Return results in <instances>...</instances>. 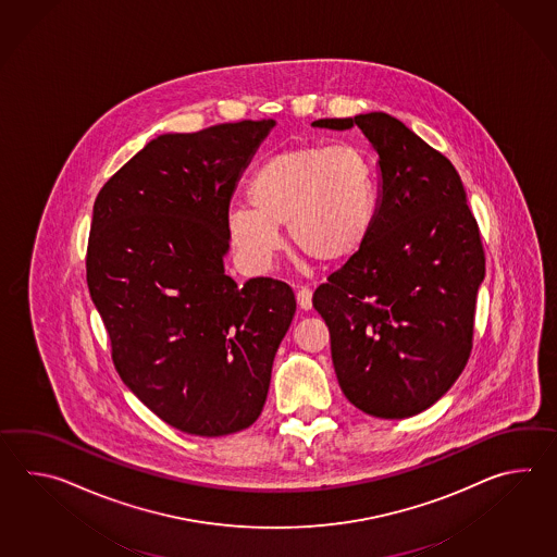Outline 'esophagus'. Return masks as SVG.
I'll return each mask as SVG.
<instances>
[{
    "label": "esophagus",
    "mask_w": 557,
    "mask_h": 557,
    "mask_svg": "<svg viewBox=\"0 0 557 557\" xmlns=\"http://www.w3.org/2000/svg\"><path fill=\"white\" fill-rule=\"evenodd\" d=\"M311 296H313V292L309 289V287H306V285H301L299 289H297V306H299V309H311Z\"/></svg>",
    "instance_id": "esophagus-1"
}]
</instances>
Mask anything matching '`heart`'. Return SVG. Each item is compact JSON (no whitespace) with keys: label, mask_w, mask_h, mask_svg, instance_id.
Returning a JSON list of instances; mask_svg holds the SVG:
<instances>
[{"label":"heart","mask_w":557,"mask_h":557,"mask_svg":"<svg viewBox=\"0 0 557 557\" xmlns=\"http://www.w3.org/2000/svg\"><path fill=\"white\" fill-rule=\"evenodd\" d=\"M253 210L230 211L237 249L258 263L282 248L287 225L294 248L309 260L334 263L358 253L377 211V180L368 151L354 144L297 146L261 161L248 184Z\"/></svg>","instance_id":"obj_1"}]
</instances>
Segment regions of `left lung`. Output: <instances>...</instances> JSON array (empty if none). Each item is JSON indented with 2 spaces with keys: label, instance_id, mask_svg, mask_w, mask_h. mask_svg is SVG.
I'll return each instance as SVG.
<instances>
[{
  "label": "left lung",
  "instance_id": "obj_1",
  "mask_svg": "<svg viewBox=\"0 0 557 557\" xmlns=\"http://www.w3.org/2000/svg\"><path fill=\"white\" fill-rule=\"evenodd\" d=\"M358 125L377 153L370 237L313 294L330 327L342 392L356 408L404 420L433 406L470 359L485 256L451 161L384 112L318 120Z\"/></svg>",
  "mask_w": 557,
  "mask_h": 557
}]
</instances>
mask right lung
I'll list each match as a JSON object with an SVG mask.
<instances>
[{
	"label": "right lung",
	"mask_w": 557,
	"mask_h": 557,
	"mask_svg": "<svg viewBox=\"0 0 557 557\" xmlns=\"http://www.w3.org/2000/svg\"><path fill=\"white\" fill-rule=\"evenodd\" d=\"M273 120L163 134L94 203L87 287L115 370L160 420L218 437L260 418L296 313L289 285L225 275L230 201Z\"/></svg>",
	"instance_id": "right-lung-1"
}]
</instances>
